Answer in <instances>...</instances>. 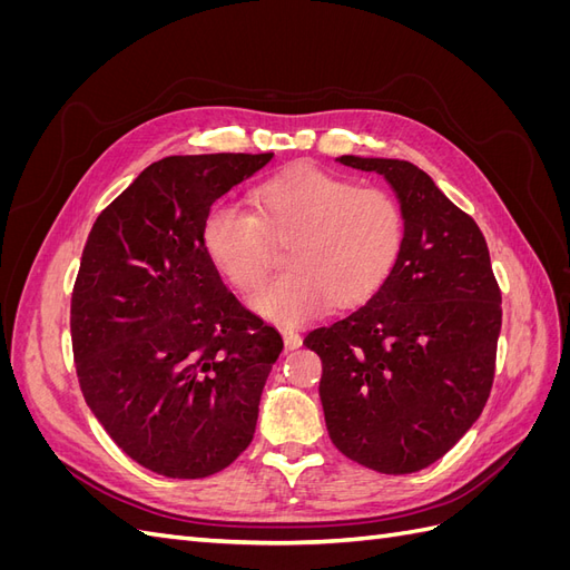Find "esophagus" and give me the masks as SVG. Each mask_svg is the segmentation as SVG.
<instances>
[{
    "label": "esophagus",
    "instance_id": "esophagus-1",
    "mask_svg": "<svg viewBox=\"0 0 570 570\" xmlns=\"http://www.w3.org/2000/svg\"><path fill=\"white\" fill-rule=\"evenodd\" d=\"M283 342H285V350H297L302 347V335L297 331H289V327H285L283 331Z\"/></svg>",
    "mask_w": 570,
    "mask_h": 570
}]
</instances>
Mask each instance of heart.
I'll list each match as a JSON object with an SVG mask.
<instances>
[{"mask_svg": "<svg viewBox=\"0 0 570 570\" xmlns=\"http://www.w3.org/2000/svg\"><path fill=\"white\" fill-rule=\"evenodd\" d=\"M249 214L216 204L202 226V245L214 268L237 289H256L273 266V243L287 247V273L252 299L273 323L297 325L327 302L354 304L381 285L404 245V212L381 187L314 166H297L254 193Z\"/></svg>", "mask_w": 570, "mask_h": 570, "instance_id": "heart-1", "label": "heart"}]
</instances>
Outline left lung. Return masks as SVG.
<instances>
[{"label":"left lung","instance_id":"left-lung-1","mask_svg":"<svg viewBox=\"0 0 570 570\" xmlns=\"http://www.w3.org/2000/svg\"><path fill=\"white\" fill-rule=\"evenodd\" d=\"M375 170L404 212V245L366 304L321 325L304 344L323 361L327 435L377 473L428 469L485 406L502 331V292L475 220L425 170L344 154Z\"/></svg>","mask_w":570,"mask_h":570}]
</instances>
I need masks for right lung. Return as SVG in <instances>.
<instances>
[{"mask_svg": "<svg viewBox=\"0 0 570 570\" xmlns=\"http://www.w3.org/2000/svg\"><path fill=\"white\" fill-rule=\"evenodd\" d=\"M273 154L154 161L99 214L71 299L85 402L132 461L214 475L256 430L281 333L239 304L202 245L212 204Z\"/></svg>", "mask_w": 570, "mask_h": 570, "instance_id": "1", "label": "right lung"}]
</instances>
